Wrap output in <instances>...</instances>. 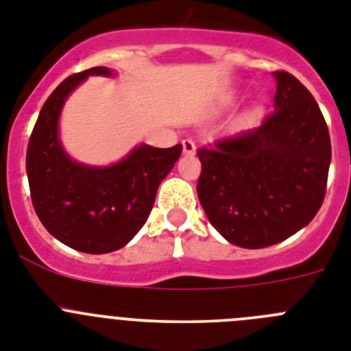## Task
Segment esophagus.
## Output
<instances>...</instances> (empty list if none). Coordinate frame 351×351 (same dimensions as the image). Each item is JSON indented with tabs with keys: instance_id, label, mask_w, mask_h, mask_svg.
I'll use <instances>...</instances> for the list:
<instances>
[{
	"instance_id": "34e87169",
	"label": "esophagus",
	"mask_w": 351,
	"mask_h": 351,
	"mask_svg": "<svg viewBox=\"0 0 351 351\" xmlns=\"http://www.w3.org/2000/svg\"><path fill=\"white\" fill-rule=\"evenodd\" d=\"M182 149H184L185 155H194L196 153V144L191 139H184L182 141Z\"/></svg>"
}]
</instances>
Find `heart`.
<instances>
[{
    "label": "heart",
    "mask_w": 351,
    "mask_h": 351,
    "mask_svg": "<svg viewBox=\"0 0 351 351\" xmlns=\"http://www.w3.org/2000/svg\"><path fill=\"white\" fill-rule=\"evenodd\" d=\"M252 117H253V112L252 110L244 112L243 116L239 117V123H241V125H246V123H250V119H252Z\"/></svg>",
    "instance_id": "1"
}]
</instances>
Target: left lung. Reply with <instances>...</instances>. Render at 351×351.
Wrapping results in <instances>:
<instances>
[{
	"instance_id": "obj_1",
	"label": "left lung",
	"mask_w": 351,
	"mask_h": 351,
	"mask_svg": "<svg viewBox=\"0 0 351 351\" xmlns=\"http://www.w3.org/2000/svg\"><path fill=\"white\" fill-rule=\"evenodd\" d=\"M275 112L258 128L198 149V198L228 243L257 250L282 243L319 210L332 160L325 117L303 84L285 71Z\"/></svg>"
}]
</instances>
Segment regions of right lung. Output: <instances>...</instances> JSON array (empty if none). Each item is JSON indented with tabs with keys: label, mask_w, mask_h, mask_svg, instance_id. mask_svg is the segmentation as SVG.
Masks as SVG:
<instances>
[{
	"label": "right lung",
	"mask_w": 351,
	"mask_h": 351,
	"mask_svg": "<svg viewBox=\"0 0 351 351\" xmlns=\"http://www.w3.org/2000/svg\"><path fill=\"white\" fill-rule=\"evenodd\" d=\"M90 67L67 76L40 110L26 152V175L40 223L66 246L101 255L123 248L143 228L160 182L180 158L182 146H135L110 166L73 160L62 146L58 121L71 93L89 76H114Z\"/></svg>",
	"instance_id": "add662e5"
}]
</instances>
